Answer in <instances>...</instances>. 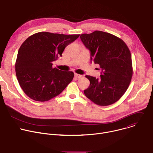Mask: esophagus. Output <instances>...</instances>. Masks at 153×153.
Here are the masks:
<instances>
[{
	"label": "esophagus",
	"mask_w": 153,
	"mask_h": 153,
	"mask_svg": "<svg viewBox=\"0 0 153 153\" xmlns=\"http://www.w3.org/2000/svg\"><path fill=\"white\" fill-rule=\"evenodd\" d=\"M74 76H75V77H76V78L79 79V78H80L82 76V75H80V74H76V73H75V74H74Z\"/></svg>",
	"instance_id": "1"
}]
</instances>
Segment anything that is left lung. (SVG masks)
Listing matches in <instances>:
<instances>
[{"mask_svg": "<svg viewBox=\"0 0 153 153\" xmlns=\"http://www.w3.org/2000/svg\"><path fill=\"white\" fill-rule=\"evenodd\" d=\"M80 37L90 51L91 62L99 64L101 70L99 79L85 76L90 84L84 94L98 105H110L125 94L131 80L130 51L121 39L108 33L95 31Z\"/></svg>", "mask_w": 153, "mask_h": 153, "instance_id": "obj_1", "label": "left lung"}]
</instances>
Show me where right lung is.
I'll return each instance as SVG.
<instances>
[{
    "label": "right lung",
    "mask_w": 153,
    "mask_h": 153,
    "mask_svg": "<svg viewBox=\"0 0 153 153\" xmlns=\"http://www.w3.org/2000/svg\"><path fill=\"white\" fill-rule=\"evenodd\" d=\"M80 34L39 32L20 46L16 62V74L24 92L36 101L45 102L60 94L72 81L74 73L53 68L64 49Z\"/></svg>",
    "instance_id": "add662e5"
}]
</instances>
